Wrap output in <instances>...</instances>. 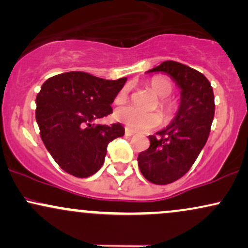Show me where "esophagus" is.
Listing matches in <instances>:
<instances>
[{
	"label": "esophagus",
	"mask_w": 248,
	"mask_h": 248,
	"mask_svg": "<svg viewBox=\"0 0 248 248\" xmlns=\"http://www.w3.org/2000/svg\"><path fill=\"white\" fill-rule=\"evenodd\" d=\"M124 135H126L127 138H130V136L134 135V132H133V130H130V129H128V128H126V129H124Z\"/></svg>",
	"instance_id": "obj_1"
}]
</instances>
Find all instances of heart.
Listing matches in <instances>:
<instances>
[{
    "instance_id": "obj_1",
    "label": "heart",
    "mask_w": 248,
    "mask_h": 248,
    "mask_svg": "<svg viewBox=\"0 0 248 248\" xmlns=\"http://www.w3.org/2000/svg\"><path fill=\"white\" fill-rule=\"evenodd\" d=\"M149 86L158 96H162L160 105L169 116L175 109V104L164 96L169 95L172 92V81L166 77H155L149 81ZM128 98V88H122L115 96L116 104H122ZM115 119L121 124H126L128 128L135 132H146L157 127L162 122V116L158 112H142L133 106H124L116 109Z\"/></svg>"
}]
</instances>
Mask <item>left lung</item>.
<instances>
[{
  "mask_svg": "<svg viewBox=\"0 0 248 248\" xmlns=\"http://www.w3.org/2000/svg\"><path fill=\"white\" fill-rule=\"evenodd\" d=\"M153 72L166 73L181 90L175 118L149 136L150 147L138 156L142 175L164 186L186 175L205 146L215 116V95L205 76L181 62H163L148 71Z\"/></svg>",
  "mask_w": 248,
  "mask_h": 248,
  "instance_id": "1",
  "label": "left lung"
}]
</instances>
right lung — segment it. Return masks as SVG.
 <instances>
[{
    "label": "right lung",
    "mask_w": 248,
    "mask_h": 248,
    "mask_svg": "<svg viewBox=\"0 0 248 248\" xmlns=\"http://www.w3.org/2000/svg\"><path fill=\"white\" fill-rule=\"evenodd\" d=\"M127 78L106 80L85 72L51 77L36 98V121L43 143L64 171L79 178L104 164L107 146L121 138L120 124H95L112 113L110 105Z\"/></svg>",
    "instance_id": "add662e5"
}]
</instances>
